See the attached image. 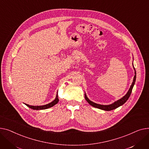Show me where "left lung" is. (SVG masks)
I'll list each match as a JSON object with an SVG mask.
<instances>
[{
  "mask_svg": "<svg viewBox=\"0 0 149 149\" xmlns=\"http://www.w3.org/2000/svg\"><path fill=\"white\" fill-rule=\"evenodd\" d=\"M133 66H134V65H133ZM134 68L135 70V76H134V80H133L132 84V85H131L130 88H129V91H127V94L125 96H123V97H122L121 99L118 100L117 101L115 102L114 103H113L111 104H108V105H103V104H97V103H94L92 101L88 99V98L87 97V96L86 95V94L85 93V98L86 100L87 101V102H88L90 104V105H91L92 107H93L94 108H97L102 109V110H104V111H111V110H113V109H115L117 108L118 107H119L121 105H123V104L129 98L130 94H131V93H132V88L134 87V85L135 84V81H136V72H135V69L134 67Z\"/></svg>",
  "mask_w": 149,
  "mask_h": 149,
  "instance_id": "1",
  "label": "left lung"
}]
</instances>
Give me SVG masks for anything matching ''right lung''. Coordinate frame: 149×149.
<instances>
[{
    "label": "right lung",
    "mask_w": 149,
    "mask_h": 149,
    "mask_svg": "<svg viewBox=\"0 0 149 149\" xmlns=\"http://www.w3.org/2000/svg\"><path fill=\"white\" fill-rule=\"evenodd\" d=\"M59 102V99H58V93L56 94V98L55 99L52 101V102L45 104V105H42V106H32V105H29V104H26L24 103L26 106L28 107L29 108L34 109V110H41V109H46L49 108H51L52 107H54V105H55L56 104L58 103V102Z\"/></svg>",
    "instance_id": "add662e5"
}]
</instances>
